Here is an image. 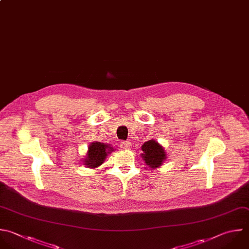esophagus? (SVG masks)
Returning a JSON list of instances; mask_svg holds the SVG:
<instances>
[{"label": "esophagus", "instance_id": "obj_1", "mask_svg": "<svg viewBox=\"0 0 249 249\" xmlns=\"http://www.w3.org/2000/svg\"><path fill=\"white\" fill-rule=\"evenodd\" d=\"M120 146H121V148H123L124 150H129L131 148V143L127 142V141H123V142H121Z\"/></svg>", "mask_w": 249, "mask_h": 249}]
</instances>
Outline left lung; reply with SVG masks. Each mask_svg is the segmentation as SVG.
Instances as JSON below:
<instances>
[{
	"mask_svg": "<svg viewBox=\"0 0 249 249\" xmlns=\"http://www.w3.org/2000/svg\"><path fill=\"white\" fill-rule=\"evenodd\" d=\"M141 150L143 151V153H141L143 160L153 169L161 166L167 158L164 148L155 139L145 142L141 146Z\"/></svg>",
	"mask_w": 249,
	"mask_h": 249,
	"instance_id": "8db88e82",
	"label": "left lung"
}]
</instances>
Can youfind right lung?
Returning <instances> with one entry per match:
<instances>
[{"label":"right lung","instance_id":"right-lung-1","mask_svg":"<svg viewBox=\"0 0 249 249\" xmlns=\"http://www.w3.org/2000/svg\"><path fill=\"white\" fill-rule=\"evenodd\" d=\"M113 151H115V149L111 147L110 144H105L97 141L91 142L89 145L86 157L83 158L82 161L84 162L85 166L89 168H96L104 162L107 156Z\"/></svg>","mask_w":249,"mask_h":249}]
</instances>
